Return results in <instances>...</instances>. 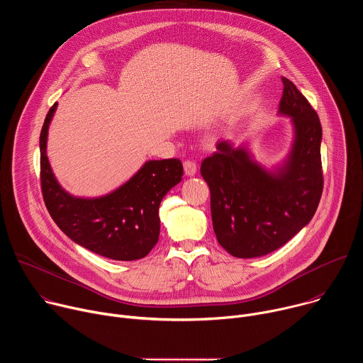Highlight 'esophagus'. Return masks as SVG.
Segmentation results:
<instances>
[{"mask_svg": "<svg viewBox=\"0 0 363 363\" xmlns=\"http://www.w3.org/2000/svg\"><path fill=\"white\" fill-rule=\"evenodd\" d=\"M184 171H185L186 177H194L196 174V171H198L196 164L192 162V161H185L184 162Z\"/></svg>", "mask_w": 363, "mask_h": 363, "instance_id": "1", "label": "esophagus"}]
</instances>
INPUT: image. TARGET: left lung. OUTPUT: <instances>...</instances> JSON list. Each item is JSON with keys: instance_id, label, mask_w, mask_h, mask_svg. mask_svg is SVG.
I'll list each match as a JSON object with an SVG mask.
<instances>
[{"instance_id": "left-lung-1", "label": "left lung", "mask_w": 363, "mask_h": 363, "mask_svg": "<svg viewBox=\"0 0 363 363\" xmlns=\"http://www.w3.org/2000/svg\"><path fill=\"white\" fill-rule=\"evenodd\" d=\"M279 115L290 118L293 142L286 158L267 168L248 143L218 140L201 164L211 191L217 240L238 258L266 255L291 240L313 218L323 191L322 125L306 97L286 77Z\"/></svg>"}]
</instances>
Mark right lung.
Listing matches in <instances>:
<instances>
[{
  "instance_id": "1",
  "label": "right lung",
  "mask_w": 363,
  "mask_h": 363,
  "mask_svg": "<svg viewBox=\"0 0 363 363\" xmlns=\"http://www.w3.org/2000/svg\"><path fill=\"white\" fill-rule=\"evenodd\" d=\"M57 109L48 111L40 133L41 191L47 210L76 244L119 262L143 258L160 238V205L182 181L179 160L146 161L119 188L94 198L74 196L57 181L47 158L48 128Z\"/></svg>"
}]
</instances>
